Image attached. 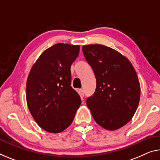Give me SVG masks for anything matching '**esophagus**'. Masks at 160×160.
<instances>
[{"mask_svg": "<svg viewBox=\"0 0 160 160\" xmlns=\"http://www.w3.org/2000/svg\"><path fill=\"white\" fill-rule=\"evenodd\" d=\"M79 93H80V95L81 98L84 97V90H83L82 89H80Z\"/></svg>", "mask_w": 160, "mask_h": 160, "instance_id": "1", "label": "esophagus"}]
</instances>
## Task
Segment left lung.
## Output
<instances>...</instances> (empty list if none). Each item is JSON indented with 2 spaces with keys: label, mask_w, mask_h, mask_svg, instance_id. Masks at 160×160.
<instances>
[{
  "label": "left lung",
  "mask_w": 160,
  "mask_h": 160,
  "mask_svg": "<svg viewBox=\"0 0 160 160\" xmlns=\"http://www.w3.org/2000/svg\"><path fill=\"white\" fill-rule=\"evenodd\" d=\"M82 52L96 78L88 108L99 125L118 130L130 122L139 105L140 85L135 68L126 57L105 45H83Z\"/></svg>",
  "instance_id": "8db88e82"
}]
</instances>
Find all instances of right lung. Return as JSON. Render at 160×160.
<instances>
[{"label":"right lung","mask_w":160,"mask_h":160,"mask_svg":"<svg viewBox=\"0 0 160 160\" xmlns=\"http://www.w3.org/2000/svg\"><path fill=\"white\" fill-rule=\"evenodd\" d=\"M78 45L57 43L40 55L26 83V100L40 128L61 132L74 120L81 100L71 87L70 67L79 55Z\"/></svg>","instance_id":"1"}]
</instances>
